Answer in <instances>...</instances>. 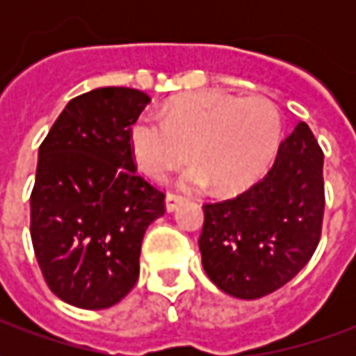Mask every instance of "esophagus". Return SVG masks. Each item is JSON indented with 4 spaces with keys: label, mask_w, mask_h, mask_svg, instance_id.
Instances as JSON below:
<instances>
[{
    "label": "esophagus",
    "mask_w": 356,
    "mask_h": 356,
    "mask_svg": "<svg viewBox=\"0 0 356 356\" xmlns=\"http://www.w3.org/2000/svg\"><path fill=\"white\" fill-rule=\"evenodd\" d=\"M183 202H185L183 196H177V194H168V196H165V209H168V211H175Z\"/></svg>",
    "instance_id": "obj_1"
}]
</instances>
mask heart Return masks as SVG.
Returning <instances> with one entry per match:
<instances>
[{"instance_id":"heart-1","label":"heart","mask_w":356,"mask_h":356,"mask_svg":"<svg viewBox=\"0 0 356 356\" xmlns=\"http://www.w3.org/2000/svg\"><path fill=\"white\" fill-rule=\"evenodd\" d=\"M278 137L280 116L267 99L198 93L173 102L162 118H137L129 147L150 177H163L188 154L194 163L179 175L181 188H202L211 181L217 191L234 193L267 168Z\"/></svg>"}]
</instances>
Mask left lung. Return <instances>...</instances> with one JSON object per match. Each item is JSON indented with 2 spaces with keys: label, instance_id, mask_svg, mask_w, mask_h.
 Instances as JSON below:
<instances>
[{
  "label": "left lung",
  "instance_id": "obj_1",
  "mask_svg": "<svg viewBox=\"0 0 356 356\" xmlns=\"http://www.w3.org/2000/svg\"><path fill=\"white\" fill-rule=\"evenodd\" d=\"M322 154L299 122L267 175L246 193L204 206L202 265L232 298L257 299L290 282L313 257L324 216Z\"/></svg>",
  "mask_w": 356,
  "mask_h": 356
}]
</instances>
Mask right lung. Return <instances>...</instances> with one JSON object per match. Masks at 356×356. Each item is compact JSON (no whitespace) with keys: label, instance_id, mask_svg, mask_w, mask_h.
Masks as SVG:
<instances>
[{"label":"right lung","instance_id":"right-lung-1","mask_svg":"<svg viewBox=\"0 0 356 356\" xmlns=\"http://www.w3.org/2000/svg\"><path fill=\"white\" fill-rule=\"evenodd\" d=\"M148 102L139 89H93L66 104L40 147L30 234L47 286L74 307L108 309L131 291L143 236L165 211L129 147Z\"/></svg>","mask_w":356,"mask_h":356}]
</instances>
